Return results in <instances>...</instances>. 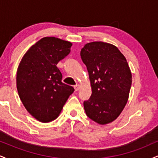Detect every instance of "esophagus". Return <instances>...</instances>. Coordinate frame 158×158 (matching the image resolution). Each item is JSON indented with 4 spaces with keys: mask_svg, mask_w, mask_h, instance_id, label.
Here are the masks:
<instances>
[{
    "mask_svg": "<svg viewBox=\"0 0 158 158\" xmlns=\"http://www.w3.org/2000/svg\"><path fill=\"white\" fill-rule=\"evenodd\" d=\"M79 88H80V86H79V85H76L75 86H74V89H75V91H78L79 89Z\"/></svg>",
    "mask_w": 158,
    "mask_h": 158,
    "instance_id": "esophagus-1",
    "label": "esophagus"
}]
</instances>
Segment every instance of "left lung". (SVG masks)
I'll return each mask as SVG.
<instances>
[{"instance_id": "8db88e82", "label": "left lung", "mask_w": 158, "mask_h": 158, "mask_svg": "<svg viewBox=\"0 0 158 158\" xmlns=\"http://www.w3.org/2000/svg\"><path fill=\"white\" fill-rule=\"evenodd\" d=\"M80 55L92 90L90 99L84 102L85 113L98 124L113 122L126 106L131 86L126 57L117 47L102 41L86 44Z\"/></svg>"}]
</instances>
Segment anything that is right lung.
Returning <instances> with one entry per match:
<instances>
[{
	"instance_id": "1",
	"label": "right lung",
	"mask_w": 158,
	"mask_h": 158,
	"mask_svg": "<svg viewBox=\"0 0 158 158\" xmlns=\"http://www.w3.org/2000/svg\"><path fill=\"white\" fill-rule=\"evenodd\" d=\"M72 43L44 37L23 56L16 76L18 93L23 106L34 118L48 123L57 118L74 88L61 82L56 64L70 53Z\"/></svg>"
}]
</instances>
